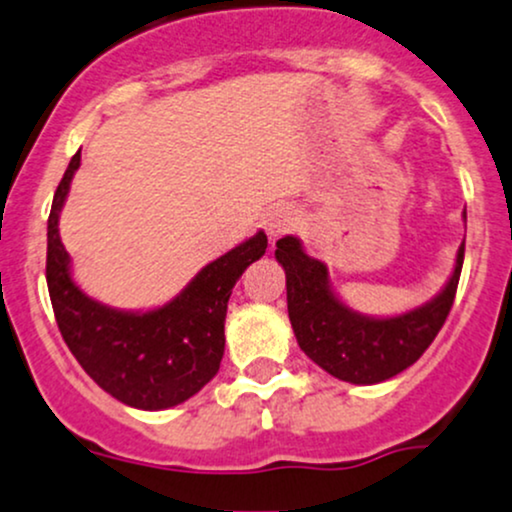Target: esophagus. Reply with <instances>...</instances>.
Returning a JSON list of instances; mask_svg holds the SVG:
<instances>
[{
	"label": "esophagus",
	"instance_id": "34e87169",
	"mask_svg": "<svg viewBox=\"0 0 512 512\" xmlns=\"http://www.w3.org/2000/svg\"><path fill=\"white\" fill-rule=\"evenodd\" d=\"M297 210L290 206H273L266 213V220H263V227H266V234L270 239H278L282 234L292 232L297 227Z\"/></svg>",
	"mask_w": 512,
	"mask_h": 512
}]
</instances>
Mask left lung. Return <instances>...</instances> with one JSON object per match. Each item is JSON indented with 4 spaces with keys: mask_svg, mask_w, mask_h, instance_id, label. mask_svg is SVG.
<instances>
[{
    "mask_svg": "<svg viewBox=\"0 0 512 512\" xmlns=\"http://www.w3.org/2000/svg\"><path fill=\"white\" fill-rule=\"evenodd\" d=\"M275 246L287 275V311L299 347L330 376L357 386L388 381L422 357L446 323L465 261L462 242L448 285L431 302L402 316L369 318L335 297L328 268L306 256L297 237H282Z\"/></svg>",
    "mask_w": 512,
    "mask_h": 512,
    "instance_id": "left-lung-1",
    "label": "left lung"
}]
</instances>
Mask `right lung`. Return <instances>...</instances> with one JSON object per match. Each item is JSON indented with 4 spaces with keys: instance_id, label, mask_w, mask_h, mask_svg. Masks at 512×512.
Masks as SVG:
<instances>
[{
    "instance_id": "add662e5",
    "label": "right lung",
    "mask_w": 512,
    "mask_h": 512,
    "mask_svg": "<svg viewBox=\"0 0 512 512\" xmlns=\"http://www.w3.org/2000/svg\"><path fill=\"white\" fill-rule=\"evenodd\" d=\"M78 165L81 150L54 191L47 220V290L59 333L83 371L112 398L136 410H167L218 374L232 287L266 254L268 237L256 232L215 258L160 309L146 314L110 309L74 285L69 254L59 239V210Z\"/></svg>"
}]
</instances>
